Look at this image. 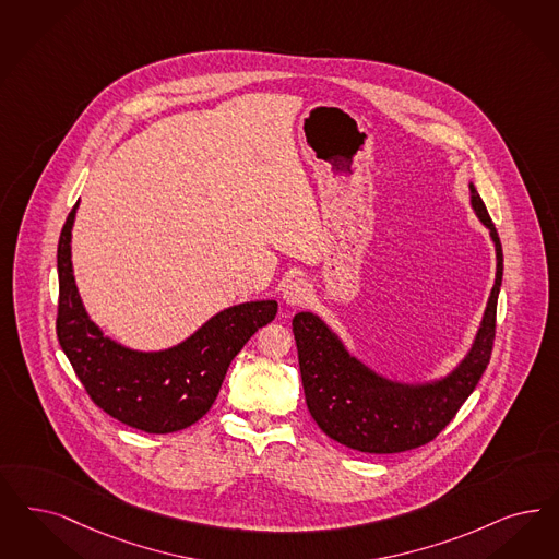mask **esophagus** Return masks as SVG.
<instances>
[{
  "label": "esophagus",
  "mask_w": 559,
  "mask_h": 559,
  "mask_svg": "<svg viewBox=\"0 0 559 559\" xmlns=\"http://www.w3.org/2000/svg\"><path fill=\"white\" fill-rule=\"evenodd\" d=\"M311 295L309 285L304 278H295L289 281L285 287H283V301L289 304V306H301L306 304Z\"/></svg>",
  "instance_id": "esophagus-1"
}]
</instances>
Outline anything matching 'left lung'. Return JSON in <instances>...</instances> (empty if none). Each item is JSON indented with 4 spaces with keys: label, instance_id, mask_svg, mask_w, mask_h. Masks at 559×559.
Masks as SVG:
<instances>
[{
    "label": "left lung",
    "instance_id": "left-lung-1",
    "mask_svg": "<svg viewBox=\"0 0 559 559\" xmlns=\"http://www.w3.org/2000/svg\"><path fill=\"white\" fill-rule=\"evenodd\" d=\"M468 200L493 243L496 281L471 347L450 371L424 380L390 378L350 350L343 336L318 313L299 311L293 318L306 403L313 421L334 442L367 454L419 448L452 421L479 384L496 336L503 253L473 181L468 183Z\"/></svg>",
    "mask_w": 559,
    "mask_h": 559
}]
</instances>
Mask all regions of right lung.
<instances>
[{
	"instance_id": "1",
	"label": "right lung",
	"mask_w": 559,
	"mask_h": 559,
	"mask_svg": "<svg viewBox=\"0 0 559 559\" xmlns=\"http://www.w3.org/2000/svg\"><path fill=\"white\" fill-rule=\"evenodd\" d=\"M78 204L59 235V345L95 405L117 421L146 433L186 429L209 413L235 355L274 320L278 304L221 309L174 347H128L105 334L80 297L72 264Z\"/></svg>"
}]
</instances>
